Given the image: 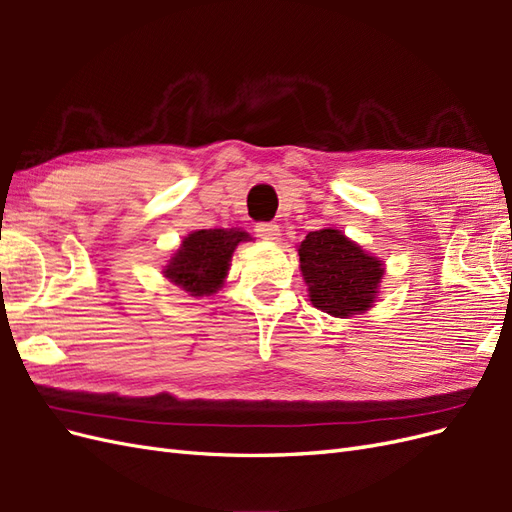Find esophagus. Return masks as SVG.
I'll return each mask as SVG.
<instances>
[{"label": "esophagus", "instance_id": "obj_1", "mask_svg": "<svg viewBox=\"0 0 512 512\" xmlns=\"http://www.w3.org/2000/svg\"><path fill=\"white\" fill-rule=\"evenodd\" d=\"M254 232H256L260 239H265V241H277V239H280V235H282L280 224H275V222H260V224L254 226Z\"/></svg>", "mask_w": 512, "mask_h": 512}]
</instances>
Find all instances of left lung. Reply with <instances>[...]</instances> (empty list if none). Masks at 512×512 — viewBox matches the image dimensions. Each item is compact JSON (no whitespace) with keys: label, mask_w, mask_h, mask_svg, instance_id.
I'll use <instances>...</instances> for the list:
<instances>
[{"label":"left lung","mask_w":512,"mask_h":512,"mask_svg":"<svg viewBox=\"0 0 512 512\" xmlns=\"http://www.w3.org/2000/svg\"><path fill=\"white\" fill-rule=\"evenodd\" d=\"M309 301L335 318L363 314L378 299L384 262L367 254L342 230H314L299 245Z\"/></svg>","instance_id":"left-lung-1"}]
</instances>
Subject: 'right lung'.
Returning a JSON list of instances; mask_svg holds the SVG:
<instances>
[{
	"instance_id": "1",
	"label": "right lung",
	"mask_w": 512,
	"mask_h": 512,
	"mask_svg": "<svg viewBox=\"0 0 512 512\" xmlns=\"http://www.w3.org/2000/svg\"><path fill=\"white\" fill-rule=\"evenodd\" d=\"M247 239L250 235L241 228L194 230L168 260L164 275L192 297H209L222 288L232 252Z\"/></svg>"
}]
</instances>
